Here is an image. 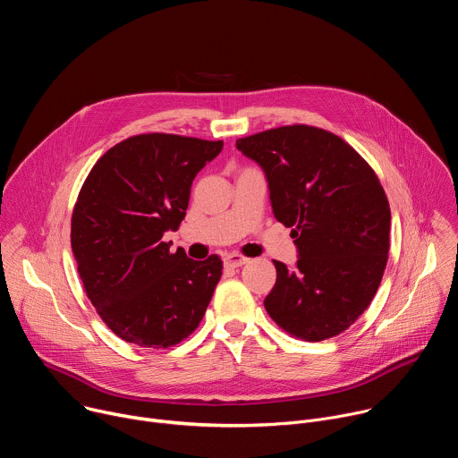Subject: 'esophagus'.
Masks as SVG:
<instances>
[{
    "instance_id": "34e87169",
    "label": "esophagus",
    "mask_w": 458,
    "mask_h": 458,
    "mask_svg": "<svg viewBox=\"0 0 458 458\" xmlns=\"http://www.w3.org/2000/svg\"><path fill=\"white\" fill-rule=\"evenodd\" d=\"M223 263H225L226 268H239V267L248 263V259L244 255H241V253H226L223 257Z\"/></svg>"
}]
</instances>
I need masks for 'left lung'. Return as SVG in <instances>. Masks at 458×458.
Returning <instances> with one entry per match:
<instances>
[{"instance_id": "8db88e82", "label": "left lung", "mask_w": 458, "mask_h": 458, "mask_svg": "<svg viewBox=\"0 0 458 458\" xmlns=\"http://www.w3.org/2000/svg\"><path fill=\"white\" fill-rule=\"evenodd\" d=\"M235 147L265 172L276 219L295 228L297 263L274 260L267 311L310 343L343 334L386 268L391 214L378 177L348 143L315 126L272 128Z\"/></svg>"}]
</instances>
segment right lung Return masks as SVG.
I'll return each instance as SVG.
<instances>
[{"label":"right lung","instance_id":"right-lung-1","mask_svg":"<svg viewBox=\"0 0 458 458\" xmlns=\"http://www.w3.org/2000/svg\"><path fill=\"white\" fill-rule=\"evenodd\" d=\"M221 150L223 141L141 134L90 170L71 242L90 302L123 341L168 348L199 326L223 276L221 259L172 253L163 235L179 228L191 181Z\"/></svg>","mask_w":458,"mask_h":458}]
</instances>
